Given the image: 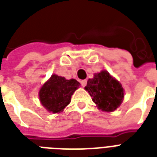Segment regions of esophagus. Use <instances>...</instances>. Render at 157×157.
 <instances>
[{"mask_svg": "<svg viewBox=\"0 0 157 157\" xmlns=\"http://www.w3.org/2000/svg\"><path fill=\"white\" fill-rule=\"evenodd\" d=\"M81 86H83V87H85V86H86V84H87V81H86V80H82V81H81Z\"/></svg>", "mask_w": 157, "mask_h": 157, "instance_id": "34e87169", "label": "esophagus"}]
</instances>
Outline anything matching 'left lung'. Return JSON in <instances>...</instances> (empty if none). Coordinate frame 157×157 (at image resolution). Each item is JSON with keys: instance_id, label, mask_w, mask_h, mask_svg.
<instances>
[{"instance_id": "1", "label": "left lung", "mask_w": 157, "mask_h": 157, "mask_svg": "<svg viewBox=\"0 0 157 157\" xmlns=\"http://www.w3.org/2000/svg\"><path fill=\"white\" fill-rule=\"evenodd\" d=\"M85 90L88 91L98 109L113 112L120 107L124 98V89L119 81L106 70L95 73L89 79Z\"/></svg>"}]
</instances>
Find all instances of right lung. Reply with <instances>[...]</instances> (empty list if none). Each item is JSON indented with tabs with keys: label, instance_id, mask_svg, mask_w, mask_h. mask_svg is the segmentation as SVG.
I'll list each match as a JSON object with an SVG mask.
<instances>
[{
	"label": "right lung",
	"instance_id": "right-lung-1",
	"mask_svg": "<svg viewBox=\"0 0 157 157\" xmlns=\"http://www.w3.org/2000/svg\"><path fill=\"white\" fill-rule=\"evenodd\" d=\"M79 86L80 83L75 79L67 80L53 74L39 91L40 103L48 112H63L70 103L71 95Z\"/></svg>",
	"mask_w": 157,
	"mask_h": 157
}]
</instances>
